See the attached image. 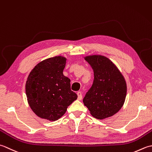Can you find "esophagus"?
<instances>
[{"instance_id":"esophagus-1","label":"esophagus","mask_w":152,"mask_h":152,"mask_svg":"<svg viewBox=\"0 0 152 152\" xmlns=\"http://www.w3.org/2000/svg\"><path fill=\"white\" fill-rule=\"evenodd\" d=\"M77 96H78V98H77V99H78L79 100H80L82 99V98H83V96H82V93L80 92H78L77 93Z\"/></svg>"}]
</instances>
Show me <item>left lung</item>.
<instances>
[{
  "label": "left lung",
  "mask_w": 152,
  "mask_h": 152,
  "mask_svg": "<svg viewBox=\"0 0 152 152\" xmlns=\"http://www.w3.org/2000/svg\"><path fill=\"white\" fill-rule=\"evenodd\" d=\"M85 60L92 67L94 77L83 103L98 119L113 116L121 110L125 100V78L115 65L104 56H88Z\"/></svg>",
  "instance_id": "left-lung-1"
}]
</instances>
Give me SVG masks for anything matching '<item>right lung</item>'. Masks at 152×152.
<instances>
[{
    "instance_id": "add662e5",
    "label": "right lung",
    "mask_w": 152,
    "mask_h": 152,
    "mask_svg": "<svg viewBox=\"0 0 152 152\" xmlns=\"http://www.w3.org/2000/svg\"><path fill=\"white\" fill-rule=\"evenodd\" d=\"M66 64V58L61 56L48 58L37 64L27 77V102L42 119H59L77 100V94L71 90L70 79L63 74Z\"/></svg>"
}]
</instances>
